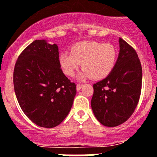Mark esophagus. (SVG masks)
Listing matches in <instances>:
<instances>
[{"label": "esophagus", "instance_id": "esophagus-1", "mask_svg": "<svg viewBox=\"0 0 157 157\" xmlns=\"http://www.w3.org/2000/svg\"><path fill=\"white\" fill-rule=\"evenodd\" d=\"M83 87V84H77V91H80Z\"/></svg>", "mask_w": 157, "mask_h": 157}]
</instances>
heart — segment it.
Masks as SVG:
<instances>
[{"label":"heart","instance_id":"obj_1","mask_svg":"<svg viewBox=\"0 0 157 157\" xmlns=\"http://www.w3.org/2000/svg\"><path fill=\"white\" fill-rule=\"evenodd\" d=\"M116 58V50L111 44L83 41L73 44L70 53L60 54L59 64L65 75L73 77L82 63L84 69L79 73V80H101L111 73Z\"/></svg>","mask_w":157,"mask_h":157}]
</instances>
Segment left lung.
<instances>
[{
	"instance_id": "left-lung-1",
	"label": "left lung",
	"mask_w": 157,
	"mask_h": 157,
	"mask_svg": "<svg viewBox=\"0 0 157 157\" xmlns=\"http://www.w3.org/2000/svg\"><path fill=\"white\" fill-rule=\"evenodd\" d=\"M119 54L111 73L93 84L91 106L102 125L114 127L131 116L141 91L142 69L137 53L119 38Z\"/></svg>"
}]
</instances>
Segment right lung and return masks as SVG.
<instances>
[{
  "mask_svg": "<svg viewBox=\"0 0 157 157\" xmlns=\"http://www.w3.org/2000/svg\"><path fill=\"white\" fill-rule=\"evenodd\" d=\"M13 84L26 116L41 127L53 128L66 118L77 94L59 64L58 46L35 40L19 56Z\"/></svg>",
  "mask_w": 157,
  "mask_h": 157,
  "instance_id": "1",
  "label": "right lung"
}]
</instances>
